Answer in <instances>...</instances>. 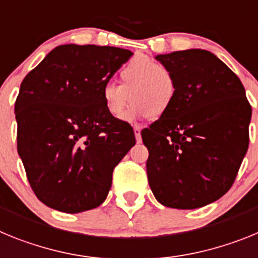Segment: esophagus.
Wrapping results in <instances>:
<instances>
[{
	"label": "esophagus",
	"instance_id": "34e87169",
	"mask_svg": "<svg viewBox=\"0 0 258 258\" xmlns=\"http://www.w3.org/2000/svg\"><path fill=\"white\" fill-rule=\"evenodd\" d=\"M134 134H136L137 142H141V141H142V138H141V126L134 125Z\"/></svg>",
	"mask_w": 258,
	"mask_h": 258
}]
</instances>
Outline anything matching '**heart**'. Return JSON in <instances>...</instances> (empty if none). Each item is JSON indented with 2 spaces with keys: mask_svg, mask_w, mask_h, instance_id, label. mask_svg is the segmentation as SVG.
Returning a JSON list of instances; mask_svg holds the SVG:
<instances>
[{
  "mask_svg": "<svg viewBox=\"0 0 258 258\" xmlns=\"http://www.w3.org/2000/svg\"><path fill=\"white\" fill-rule=\"evenodd\" d=\"M120 80L121 85L107 84L102 93L106 109L117 118L124 116L132 99L134 103L127 118L146 115L161 117L177 97V81L172 71L147 56H137L125 64L120 71Z\"/></svg>",
  "mask_w": 258,
  "mask_h": 258,
  "instance_id": "1",
  "label": "heart"
}]
</instances>
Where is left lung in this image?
Here are the masks:
<instances>
[{
  "mask_svg": "<svg viewBox=\"0 0 258 258\" xmlns=\"http://www.w3.org/2000/svg\"><path fill=\"white\" fill-rule=\"evenodd\" d=\"M177 81L165 115L142 131L149 183L163 206L195 209L223 197L249 145L252 107L244 86L207 50L157 55Z\"/></svg>",
  "mask_w": 258,
  "mask_h": 258,
  "instance_id": "8db88e82",
  "label": "left lung"
}]
</instances>
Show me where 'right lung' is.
I'll return each mask as SVG.
<instances>
[{"label": "right lung", "mask_w": 258, "mask_h": 258, "mask_svg": "<svg viewBox=\"0 0 258 258\" xmlns=\"http://www.w3.org/2000/svg\"><path fill=\"white\" fill-rule=\"evenodd\" d=\"M132 55L113 46L60 45L22 81L18 154L45 206L79 213L106 200L113 169L136 136L129 122L107 111L102 93Z\"/></svg>", "instance_id": "obj_1"}]
</instances>
